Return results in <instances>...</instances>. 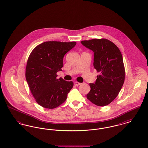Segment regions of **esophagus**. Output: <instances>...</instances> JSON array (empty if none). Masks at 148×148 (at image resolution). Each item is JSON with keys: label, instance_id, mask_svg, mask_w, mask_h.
<instances>
[{"label": "esophagus", "instance_id": "1", "mask_svg": "<svg viewBox=\"0 0 148 148\" xmlns=\"http://www.w3.org/2000/svg\"><path fill=\"white\" fill-rule=\"evenodd\" d=\"M74 84L75 85H77V86H78V85H80L82 84V83H79V82H74Z\"/></svg>", "mask_w": 148, "mask_h": 148}]
</instances>
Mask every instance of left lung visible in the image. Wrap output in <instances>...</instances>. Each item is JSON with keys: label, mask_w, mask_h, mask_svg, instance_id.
Returning a JSON list of instances; mask_svg holds the SVG:
<instances>
[{"label": "left lung", "mask_w": 148, "mask_h": 148, "mask_svg": "<svg viewBox=\"0 0 148 148\" xmlns=\"http://www.w3.org/2000/svg\"><path fill=\"white\" fill-rule=\"evenodd\" d=\"M81 43L93 51L94 67L100 73L94 84H89L90 91L86 98L96 106H107L118 96L124 82L121 53L115 44L106 39H93Z\"/></svg>", "instance_id": "8db88e82"}]
</instances>
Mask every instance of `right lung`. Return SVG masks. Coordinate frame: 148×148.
<instances>
[{
  "label": "right lung",
  "mask_w": 148,
  "mask_h": 148,
  "mask_svg": "<svg viewBox=\"0 0 148 148\" xmlns=\"http://www.w3.org/2000/svg\"><path fill=\"white\" fill-rule=\"evenodd\" d=\"M75 42H45L36 46L29 56L25 77L29 89L38 104L54 109L66 100L73 87L72 81L56 79L62 71L65 54L76 45Z\"/></svg>",
  "instance_id": "right-lung-1"
}]
</instances>
